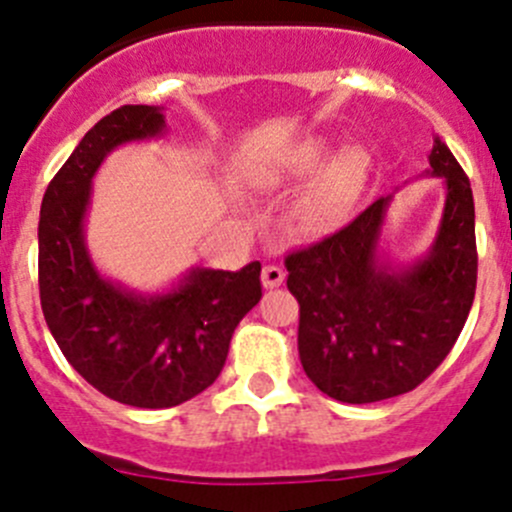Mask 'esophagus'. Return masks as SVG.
<instances>
[{
    "label": "esophagus",
    "mask_w": 512,
    "mask_h": 512,
    "mask_svg": "<svg viewBox=\"0 0 512 512\" xmlns=\"http://www.w3.org/2000/svg\"><path fill=\"white\" fill-rule=\"evenodd\" d=\"M282 282H285V270H282V265H265L262 267V285H265L267 289H275L280 287Z\"/></svg>",
    "instance_id": "obj_1"
}]
</instances>
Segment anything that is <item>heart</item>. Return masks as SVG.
<instances>
[{"instance_id":"heart-1","label":"heart","mask_w":512,"mask_h":512,"mask_svg":"<svg viewBox=\"0 0 512 512\" xmlns=\"http://www.w3.org/2000/svg\"><path fill=\"white\" fill-rule=\"evenodd\" d=\"M322 160V143H299L282 160L277 175L282 180H302L312 175L322 165ZM366 173H369V160L359 148H347V151H339L337 156L329 158L317 173V178L312 180L307 193L299 200V220H302V225L314 232H327L342 225L352 213L361 190H364Z\"/></svg>"}]
</instances>
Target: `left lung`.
<instances>
[{"mask_svg": "<svg viewBox=\"0 0 512 512\" xmlns=\"http://www.w3.org/2000/svg\"><path fill=\"white\" fill-rule=\"evenodd\" d=\"M431 170L446 183V208L431 250L411 267L376 255L389 198L334 235L289 252L287 287L299 302L304 374L344 404H374L416 389L456 344L478 280L471 180L441 138Z\"/></svg>", "mask_w": 512, "mask_h": 512, "instance_id": "obj_1", "label": "left lung"}]
</instances>
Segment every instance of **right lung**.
Segmentation results:
<instances>
[{
    "label": "right lung",
    "mask_w": 512,
    "mask_h": 512,
    "mask_svg": "<svg viewBox=\"0 0 512 512\" xmlns=\"http://www.w3.org/2000/svg\"><path fill=\"white\" fill-rule=\"evenodd\" d=\"M163 131L158 106L103 116L54 175L39 218V297L51 337L94 389L138 409H170L208 389L232 332L262 297L260 262L240 272L195 267L148 297L96 272L84 242L91 178L116 146Z\"/></svg>",
    "instance_id": "obj_1"
}]
</instances>
